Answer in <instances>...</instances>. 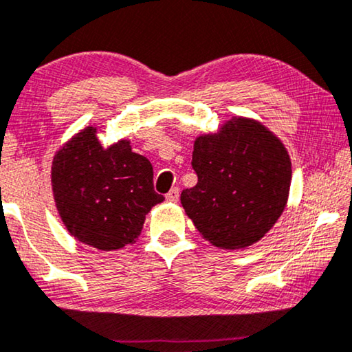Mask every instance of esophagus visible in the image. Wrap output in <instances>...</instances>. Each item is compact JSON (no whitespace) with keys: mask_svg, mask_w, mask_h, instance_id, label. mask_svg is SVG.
I'll return each instance as SVG.
<instances>
[{"mask_svg":"<svg viewBox=\"0 0 352 352\" xmlns=\"http://www.w3.org/2000/svg\"><path fill=\"white\" fill-rule=\"evenodd\" d=\"M178 194H180V191H178V188H172V190L166 194V199L169 202H177Z\"/></svg>","mask_w":352,"mask_h":352,"instance_id":"obj_1","label":"esophagus"}]
</instances>
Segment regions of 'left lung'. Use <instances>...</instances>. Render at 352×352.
<instances>
[{
    "label": "left lung",
    "instance_id": "8db88e82",
    "mask_svg": "<svg viewBox=\"0 0 352 352\" xmlns=\"http://www.w3.org/2000/svg\"><path fill=\"white\" fill-rule=\"evenodd\" d=\"M197 185L180 201L194 226L218 248H246L269 232L286 207L291 160L265 126L234 118L194 142Z\"/></svg>",
    "mask_w": 352,
    "mask_h": 352
}]
</instances>
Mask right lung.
I'll use <instances>...</instances> for the list:
<instances>
[{"label": "right lung", "mask_w": 352, "mask_h": 352, "mask_svg": "<svg viewBox=\"0 0 352 352\" xmlns=\"http://www.w3.org/2000/svg\"><path fill=\"white\" fill-rule=\"evenodd\" d=\"M52 185L60 217L71 235L110 251L133 243L145 214L164 201L155 191L153 166L129 142L102 148L88 126L55 155Z\"/></svg>", "instance_id": "obj_1"}]
</instances>
